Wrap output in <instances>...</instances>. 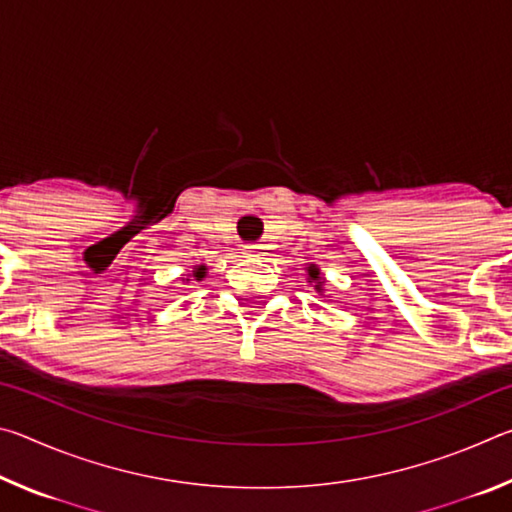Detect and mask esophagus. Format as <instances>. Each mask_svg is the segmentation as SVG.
Listing matches in <instances>:
<instances>
[{
  "instance_id": "esophagus-1",
  "label": "esophagus",
  "mask_w": 512,
  "mask_h": 512,
  "mask_svg": "<svg viewBox=\"0 0 512 512\" xmlns=\"http://www.w3.org/2000/svg\"><path fill=\"white\" fill-rule=\"evenodd\" d=\"M246 255H248V257H262V255H266V253H264V246L250 244V246H246Z\"/></svg>"
}]
</instances>
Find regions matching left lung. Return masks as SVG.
Segmentation results:
<instances>
[{
    "instance_id": "1",
    "label": "left lung",
    "mask_w": 512,
    "mask_h": 512,
    "mask_svg": "<svg viewBox=\"0 0 512 512\" xmlns=\"http://www.w3.org/2000/svg\"><path fill=\"white\" fill-rule=\"evenodd\" d=\"M307 275H309L307 280H309V282H314V289L320 293V296H323V291H325V289H323V287H325V280H323V275H320V268H318L316 264H309V266H307Z\"/></svg>"
}]
</instances>
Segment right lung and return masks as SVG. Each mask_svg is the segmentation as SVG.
I'll use <instances>...</instances> for the list:
<instances>
[{"mask_svg":"<svg viewBox=\"0 0 512 512\" xmlns=\"http://www.w3.org/2000/svg\"><path fill=\"white\" fill-rule=\"evenodd\" d=\"M205 273H207V268H205V266H196L194 271H192V277H194V280H203Z\"/></svg>","mask_w":512,"mask_h":512,"instance_id":"1","label":"right lung"}]
</instances>
